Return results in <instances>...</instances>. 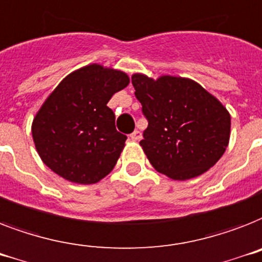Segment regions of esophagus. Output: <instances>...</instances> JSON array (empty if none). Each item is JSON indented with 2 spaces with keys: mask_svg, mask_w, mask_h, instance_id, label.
<instances>
[{
  "mask_svg": "<svg viewBox=\"0 0 262 262\" xmlns=\"http://www.w3.org/2000/svg\"><path fill=\"white\" fill-rule=\"evenodd\" d=\"M129 138H131L133 141H139V139H141V138H142L141 131H138V129H135V131H134V133L131 134V135H129Z\"/></svg>",
  "mask_w": 262,
  "mask_h": 262,
  "instance_id": "esophagus-1",
  "label": "esophagus"
}]
</instances>
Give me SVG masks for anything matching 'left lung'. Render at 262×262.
<instances>
[{"label":"left lung","instance_id":"left-lung-1","mask_svg":"<svg viewBox=\"0 0 262 262\" xmlns=\"http://www.w3.org/2000/svg\"><path fill=\"white\" fill-rule=\"evenodd\" d=\"M131 82L148 123L141 146L157 171L188 180L216 164L229 144L231 119L214 96L181 77L134 74Z\"/></svg>","mask_w":262,"mask_h":262}]
</instances>
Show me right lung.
Masks as SVG:
<instances>
[{"mask_svg":"<svg viewBox=\"0 0 262 262\" xmlns=\"http://www.w3.org/2000/svg\"><path fill=\"white\" fill-rule=\"evenodd\" d=\"M129 82L127 74L89 64L69 74L41 105L32 137L41 161L77 184H95L115 167L127 139L106 106Z\"/></svg>","mask_w":262,"mask_h":262,"instance_id":"obj_1","label":"right lung"}]
</instances>
